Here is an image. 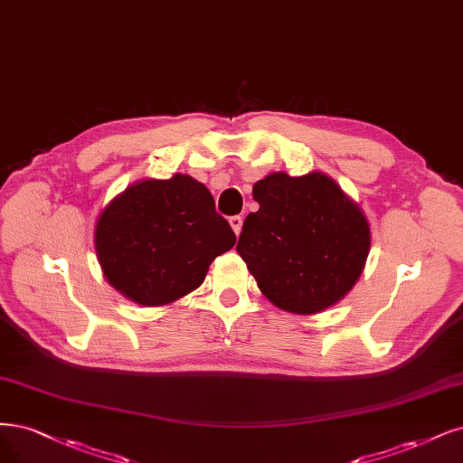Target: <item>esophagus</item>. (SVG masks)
I'll return each mask as SVG.
<instances>
[{
    "label": "esophagus",
    "mask_w": 463,
    "mask_h": 463,
    "mask_svg": "<svg viewBox=\"0 0 463 463\" xmlns=\"http://www.w3.org/2000/svg\"><path fill=\"white\" fill-rule=\"evenodd\" d=\"M230 226L233 228L235 235H239V233H241V226H243V218H241V216H232V218H230Z\"/></svg>",
    "instance_id": "34e87169"
}]
</instances>
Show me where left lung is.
Here are the masks:
<instances>
[{"label":"left lung","mask_w":463,"mask_h":463,"mask_svg":"<svg viewBox=\"0 0 463 463\" xmlns=\"http://www.w3.org/2000/svg\"><path fill=\"white\" fill-rule=\"evenodd\" d=\"M252 197L260 206L245 218L237 252L276 307L316 314L353 289L370 226L337 184L320 172H276L254 184Z\"/></svg>","instance_id":"obj_1"}]
</instances>
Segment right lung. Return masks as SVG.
Listing matches in <instances>:
<instances>
[{
	"label": "right lung",
	"instance_id": "right-lung-1",
	"mask_svg": "<svg viewBox=\"0 0 463 463\" xmlns=\"http://www.w3.org/2000/svg\"><path fill=\"white\" fill-rule=\"evenodd\" d=\"M235 245L211 191L176 174L143 180L101 213L95 228L103 274L134 302L161 307L197 289L206 269Z\"/></svg>",
	"mask_w": 463,
	"mask_h": 463
}]
</instances>
